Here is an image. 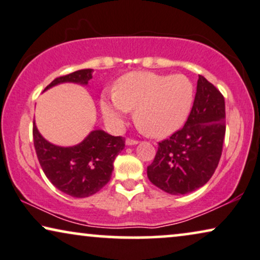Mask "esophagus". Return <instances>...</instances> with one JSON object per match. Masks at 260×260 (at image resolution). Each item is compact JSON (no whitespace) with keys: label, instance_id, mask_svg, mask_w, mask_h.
<instances>
[{"label":"esophagus","instance_id":"esophagus-1","mask_svg":"<svg viewBox=\"0 0 260 260\" xmlns=\"http://www.w3.org/2000/svg\"><path fill=\"white\" fill-rule=\"evenodd\" d=\"M138 141L133 139H126V145L127 146H133V145H137Z\"/></svg>","mask_w":260,"mask_h":260}]
</instances>
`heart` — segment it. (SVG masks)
I'll return each instance as SVG.
<instances>
[{"mask_svg":"<svg viewBox=\"0 0 260 260\" xmlns=\"http://www.w3.org/2000/svg\"><path fill=\"white\" fill-rule=\"evenodd\" d=\"M195 89L186 76L129 72L116 83L115 91L106 90L100 100L106 122L121 128L129 110L137 126L153 138H166L181 129L193 105Z\"/></svg>","mask_w":260,"mask_h":260,"instance_id":"b5f03b06","label":"heart"}]
</instances>
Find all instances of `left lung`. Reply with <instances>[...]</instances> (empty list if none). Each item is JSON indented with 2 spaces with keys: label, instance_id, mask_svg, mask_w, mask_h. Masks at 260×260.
I'll return each instance as SVG.
<instances>
[{
  "label": "left lung",
  "instance_id": "8db88e82",
  "mask_svg": "<svg viewBox=\"0 0 260 260\" xmlns=\"http://www.w3.org/2000/svg\"><path fill=\"white\" fill-rule=\"evenodd\" d=\"M224 99L203 76H199L190 115L182 129L161 143L147 177L171 195L195 191L212 178L222 153L226 133Z\"/></svg>",
  "mask_w": 260,
  "mask_h": 260
}]
</instances>
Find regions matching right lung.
I'll return each mask as SVG.
<instances>
[{
    "mask_svg": "<svg viewBox=\"0 0 260 260\" xmlns=\"http://www.w3.org/2000/svg\"><path fill=\"white\" fill-rule=\"evenodd\" d=\"M92 69H83L55 78L44 91L63 83L88 85ZM34 147L44 174L55 188L77 199L91 196L110 181L113 162L123 150L122 137H113L96 128L74 146H58L47 141L33 122Z\"/></svg>",
    "mask_w": 260,
    "mask_h": 260,
    "instance_id": "add662e5",
    "label": "right lung"
}]
</instances>
